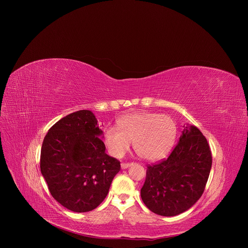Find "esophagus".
I'll use <instances>...</instances> for the list:
<instances>
[{"label":"esophagus","instance_id":"obj_1","mask_svg":"<svg viewBox=\"0 0 248 248\" xmlns=\"http://www.w3.org/2000/svg\"><path fill=\"white\" fill-rule=\"evenodd\" d=\"M132 165H134L133 162H131V163H121V168L122 169H127V168H129Z\"/></svg>","mask_w":248,"mask_h":248}]
</instances>
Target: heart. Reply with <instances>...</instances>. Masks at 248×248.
I'll return each mask as SVG.
<instances>
[{
	"mask_svg": "<svg viewBox=\"0 0 248 248\" xmlns=\"http://www.w3.org/2000/svg\"><path fill=\"white\" fill-rule=\"evenodd\" d=\"M117 128L104 131L103 141L108 153L122 157L134 141L136 153L146 160H156L165 156L177 139L175 120L157 112L143 111L129 113L117 121Z\"/></svg>",
	"mask_w": 248,
	"mask_h": 248,
	"instance_id": "1",
	"label": "heart"
}]
</instances>
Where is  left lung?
Returning <instances> with one entry per match:
<instances>
[{"instance_id":"left-lung-1","label":"left lung","mask_w":248,"mask_h":248,"mask_svg":"<svg viewBox=\"0 0 248 248\" xmlns=\"http://www.w3.org/2000/svg\"><path fill=\"white\" fill-rule=\"evenodd\" d=\"M211 166L212 155L205 137L195 126L185 127L168 158L147 167L140 190L144 204L165 217L185 212L202 197Z\"/></svg>"}]
</instances>
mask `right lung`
Here are the masks:
<instances>
[{
  "instance_id": "right-lung-1",
  "label": "right lung",
  "mask_w": 248,
  "mask_h": 248,
  "mask_svg": "<svg viewBox=\"0 0 248 248\" xmlns=\"http://www.w3.org/2000/svg\"><path fill=\"white\" fill-rule=\"evenodd\" d=\"M95 115L82 109L61 118L46 135L41 173L51 196L73 212L95 209L120 171V162L105 153Z\"/></svg>"
}]
</instances>
